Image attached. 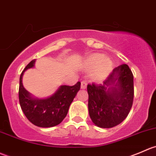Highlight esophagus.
I'll return each mask as SVG.
<instances>
[{"mask_svg":"<svg viewBox=\"0 0 156 156\" xmlns=\"http://www.w3.org/2000/svg\"><path fill=\"white\" fill-rule=\"evenodd\" d=\"M86 86H87V83L86 81H82L81 82V89H86Z\"/></svg>","mask_w":156,"mask_h":156,"instance_id":"esophagus-1","label":"esophagus"}]
</instances>
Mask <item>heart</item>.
<instances>
[{
	"instance_id": "heart-1",
	"label": "heart",
	"mask_w": 156,
	"mask_h": 156,
	"mask_svg": "<svg viewBox=\"0 0 156 156\" xmlns=\"http://www.w3.org/2000/svg\"><path fill=\"white\" fill-rule=\"evenodd\" d=\"M84 68L87 70H92L90 76L92 80L100 81L110 74L113 68V62L102 54H92L85 61Z\"/></svg>"
}]
</instances>
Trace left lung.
<instances>
[{"label": "left lung", "instance_id": "8db88e82", "mask_svg": "<svg viewBox=\"0 0 156 156\" xmlns=\"http://www.w3.org/2000/svg\"><path fill=\"white\" fill-rule=\"evenodd\" d=\"M89 114L95 125L111 128L127 117L133 101V75L127 64L113 70L102 84H88Z\"/></svg>", "mask_w": 156, "mask_h": 156}]
</instances>
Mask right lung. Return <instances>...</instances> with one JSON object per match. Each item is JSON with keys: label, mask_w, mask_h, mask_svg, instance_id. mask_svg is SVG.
Here are the masks:
<instances>
[{"label": "right lung", "mask_w": 156, "mask_h": 156, "mask_svg": "<svg viewBox=\"0 0 156 156\" xmlns=\"http://www.w3.org/2000/svg\"><path fill=\"white\" fill-rule=\"evenodd\" d=\"M32 60L25 67L20 77L19 100L20 107L27 119L40 127L58 125L67 116L70 104L80 89V82L74 86H61L54 95L44 99L34 98L23 85V75L35 65Z\"/></svg>", "instance_id": "add662e5"}]
</instances>
